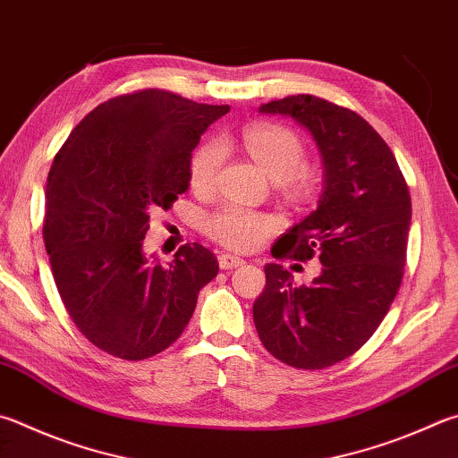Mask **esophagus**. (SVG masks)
<instances>
[{"mask_svg":"<svg viewBox=\"0 0 458 458\" xmlns=\"http://www.w3.org/2000/svg\"><path fill=\"white\" fill-rule=\"evenodd\" d=\"M218 264H220L222 270H232V268H238V266H242L244 260L240 256H234V254H220Z\"/></svg>","mask_w":458,"mask_h":458,"instance_id":"1","label":"esophagus"}]
</instances>
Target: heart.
I'll return each instance as SVG.
<instances>
[{"label":"heart","mask_w":458,"mask_h":458,"mask_svg":"<svg viewBox=\"0 0 458 458\" xmlns=\"http://www.w3.org/2000/svg\"><path fill=\"white\" fill-rule=\"evenodd\" d=\"M246 152L266 176L282 186L301 192L306 186V152L294 131L274 123H254L242 131ZM226 148L218 138H212L196 149L190 162V180L196 190H210L222 168ZM208 236L234 250H248L274 228V220L260 212L238 206H224L208 216L204 224Z\"/></svg>","instance_id":"heart-1"}]
</instances>
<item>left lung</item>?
I'll return each mask as SVG.
<instances>
[{
    "instance_id": "obj_1",
    "label": "left lung",
    "mask_w": 458,
    "mask_h": 458,
    "mask_svg": "<svg viewBox=\"0 0 458 458\" xmlns=\"http://www.w3.org/2000/svg\"><path fill=\"white\" fill-rule=\"evenodd\" d=\"M310 131L322 157L318 208L272 246L274 258L322 272L296 286L282 264H266V288L254 302L262 344L288 367L318 370L348 359L367 343L401 288L411 194L394 154L359 114L298 94L260 106Z\"/></svg>"
}]
</instances>
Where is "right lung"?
Segmentation results:
<instances>
[{
    "label": "right lung",
    "mask_w": 458,
    "mask_h": 458,
    "mask_svg": "<svg viewBox=\"0 0 458 458\" xmlns=\"http://www.w3.org/2000/svg\"><path fill=\"white\" fill-rule=\"evenodd\" d=\"M228 106L165 89L107 99L55 154L46 186L44 242L62 302L91 344L144 360L176 343L198 293L218 274L202 244L160 264L144 254L149 214L190 186V160Z\"/></svg>",
    "instance_id": "1"
}]
</instances>
